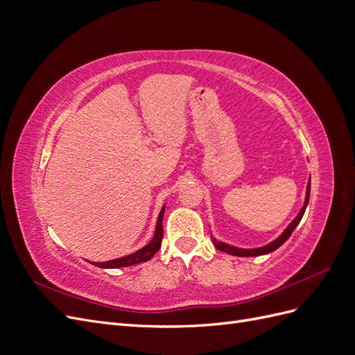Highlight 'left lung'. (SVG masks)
Wrapping results in <instances>:
<instances>
[{
    "instance_id": "8db88e82",
    "label": "left lung",
    "mask_w": 355,
    "mask_h": 355,
    "mask_svg": "<svg viewBox=\"0 0 355 355\" xmlns=\"http://www.w3.org/2000/svg\"><path fill=\"white\" fill-rule=\"evenodd\" d=\"M309 191H311V178H309V182H308V187H306V197H305V202L302 209H300L297 216L292 220V223L288 225V227L284 230V232L278 237L277 240H274L272 243L266 244L263 247H257V249H240V247H234V245H230V244H225L222 241H218L216 239H213V243L214 245H216V249H219L220 252H225V253H230V254H234V256H241V257H250V256H261V254H266V253H271L274 250H277L278 247L283 245L287 239L292 235L293 230L297 227V223L300 222V219H302L304 213H305V209L308 206V201H309Z\"/></svg>"
}]
</instances>
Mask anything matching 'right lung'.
Returning <instances> with one entry per match:
<instances>
[{"label":"right lung","mask_w":355,"mask_h":355,"mask_svg":"<svg viewBox=\"0 0 355 355\" xmlns=\"http://www.w3.org/2000/svg\"><path fill=\"white\" fill-rule=\"evenodd\" d=\"M163 216H164V207L161 209V211L158 214L157 228H155V234H154L153 240L149 241L145 247H142L141 250H137V252L128 254V256H124V257H118V259H114V261L92 262V263L99 266V268H123V266H130V265L149 261L161 247V240H163Z\"/></svg>","instance_id":"right-lung-1"}]
</instances>
